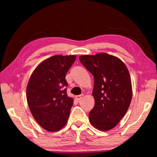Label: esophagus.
Returning <instances> with one entry per match:
<instances>
[{"label": "esophagus", "instance_id": "34e87169", "mask_svg": "<svg viewBox=\"0 0 157 157\" xmlns=\"http://www.w3.org/2000/svg\"><path fill=\"white\" fill-rule=\"evenodd\" d=\"M84 97V94H81V95H76L75 98L77 99V100H80L81 99H82Z\"/></svg>", "mask_w": 157, "mask_h": 157}]
</instances>
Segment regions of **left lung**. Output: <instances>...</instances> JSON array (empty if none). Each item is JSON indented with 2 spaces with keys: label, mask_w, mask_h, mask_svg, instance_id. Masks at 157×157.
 Returning a JSON list of instances; mask_svg holds the SVG:
<instances>
[{
  "label": "left lung",
  "mask_w": 157,
  "mask_h": 157,
  "mask_svg": "<svg viewBox=\"0 0 157 157\" xmlns=\"http://www.w3.org/2000/svg\"><path fill=\"white\" fill-rule=\"evenodd\" d=\"M79 59L94 78L95 105L89 112L90 123L100 131H108L117 125L131 103L128 69L118 57L105 52L82 55Z\"/></svg>",
  "instance_id": "1"
}]
</instances>
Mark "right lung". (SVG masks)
Segmentation results:
<instances>
[{
  "mask_svg": "<svg viewBox=\"0 0 157 157\" xmlns=\"http://www.w3.org/2000/svg\"><path fill=\"white\" fill-rule=\"evenodd\" d=\"M75 55H55L34 71L27 86L30 110L39 125L56 132L67 123L73 98L68 97L66 74L75 62Z\"/></svg>",
  "mask_w": 157,
  "mask_h": 157,
  "instance_id": "add662e5",
  "label": "right lung"
}]
</instances>
